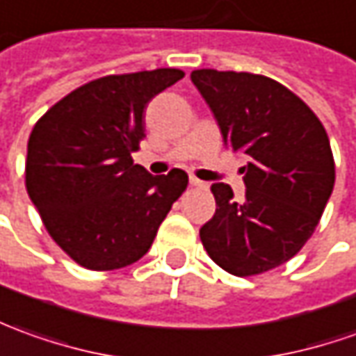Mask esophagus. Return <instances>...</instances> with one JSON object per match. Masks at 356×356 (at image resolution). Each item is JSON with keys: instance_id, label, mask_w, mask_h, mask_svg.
Wrapping results in <instances>:
<instances>
[{"instance_id": "obj_1", "label": "esophagus", "mask_w": 356, "mask_h": 356, "mask_svg": "<svg viewBox=\"0 0 356 356\" xmlns=\"http://www.w3.org/2000/svg\"><path fill=\"white\" fill-rule=\"evenodd\" d=\"M188 181H191V185H193V187H204V185H207L204 181H200V179L197 177H191Z\"/></svg>"}]
</instances>
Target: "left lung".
<instances>
[{"instance_id":"8db88e82","label":"left lung","mask_w":356,"mask_h":356,"mask_svg":"<svg viewBox=\"0 0 356 356\" xmlns=\"http://www.w3.org/2000/svg\"><path fill=\"white\" fill-rule=\"evenodd\" d=\"M198 93L224 146L248 163L245 197L214 183V216L200 228L210 259L236 277L275 269L298 253L320 222L335 183L330 138L312 108L279 81L248 72L195 70Z\"/></svg>"}]
</instances>
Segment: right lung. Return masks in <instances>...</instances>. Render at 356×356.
Instances as JSON below:
<instances>
[{
	"instance_id": "add662e5",
	"label": "right lung",
	"mask_w": 356,
	"mask_h": 356,
	"mask_svg": "<svg viewBox=\"0 0 356 356\" xmlns=\"http://www.w3.org/2000/svg\"><path fill=\"white\" fill-rule=\"evenodd\" d=\"M183 76L159 67L99 77L58 101L33 128L26 193L48 234L81 267L113 270L144 257L187 188L183 169L149 175L132 159L146 105Z\"/></svg>"
}]
</instances>
